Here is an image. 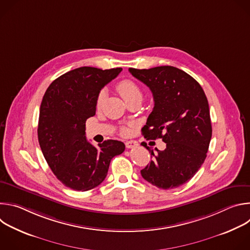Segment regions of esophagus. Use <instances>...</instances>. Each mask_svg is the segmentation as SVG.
<instances>
[{
    "label": "esophagus",
    "mask_w": 250,
    "mask_h": 250,
    "mask_svg": "<svg viewBox=\"0 0 250 250\" xmlns=\"http://www.w3.org/2000/svg\"><path fill=\"white\" fill-rule=\"evenodd\" d=\"M137 146H138V142L135 140H129V141L125 142L126 148H133V147H136Z\"/></svg>",
    "instance_id": "esophagus-1"
}]
</instances>
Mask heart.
<instances>
[{
	"mask_svg": "<svg viewBox=\"0 0 250 250\" xmlns=\"http://www.w3.org/2000/svg\"><path fill=\"white\" fill-rule=\"evenodd\" d=\"M117 90L120 93V95L123 97V99L126 102L129 103L133 100H141L142 98V90L139 87L137 83L130 79H125L122 80L117 84ZM105 98V92L101 91L100 94L98 95L97 101H96V106L97 109H100L104 101ZM123 134H127L129 132V129L127 127H124L122 129Z\"/></svg>",
	"mask_w": 250,
	"mask_h": 250,
	"instance_id": "b5f03b06",
	"label": "heart"
}]
</instances>
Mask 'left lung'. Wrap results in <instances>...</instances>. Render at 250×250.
Returning a JSON list of instances; mask_svg holds the SVG:
<instances>
[{
  "instance_id": "1",
  "label": "left lung",
  "mask_w": 250,
  "mask_h": 250,
  "mask_svg": "<svg viewBox=\"0 0 250 250\" xmlns=\"http://www.w3.org/2000/svg\"><path fill=\"white\" fill-rule=\"evenodd\" d=\"M128 71L153 95L154 108L142 134L166 144L163 151L155 148L154 153L142 142L153 159L141 176L160 189L179 187L192 179L207 157L211 124L205 92L192 76L173 66Z\"/></svg>"
}]
</instances>
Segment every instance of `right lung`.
Segmentation results:
<instances>
[{"label":"right lung","instance_id":"add662e5","mask_svg":"<svg viewBox=\"0 0 250 250\" xmlns=\"http://www.w3.org/2000/svg\"><path fill=\"white\" fill-rule=\"evenodd\" d=\"M123 69L80 67L61 75L47 88L40 110L38 135L43 156L66 187L88 191L100 185L111 160L125 151L124 142L104 140L98 147L86 139V121L96 114L102 88Z\"/></svg>","mask_w":250,"mask_h":250}]
</instances>
